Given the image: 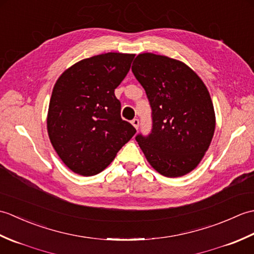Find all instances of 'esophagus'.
<instances>
[{"label": "esophagus", "mask_w": 254, "mask_h": 254, "mask_svg": "<svg viewBox=\"0 0 254 254\" xmlns=\"http://www.w3.org/2000/svg\"><path fill=\"white\" fill-rule=\"evenodd\" d=\"M131 123L133 124V127H135L136 130H137V128H138V126H139V121L137 120V119H133V120L131 121Z\"/></svg>", "instance_id": "1"}]
</instances>
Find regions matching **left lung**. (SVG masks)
<instances>
[{"mask_svg":"<svg viewBox=\"0 0 254 254\" xmlns=\"http://www.w3.org/2000/svg\"><path fill=\"white\" fill-rule=\"evenodd\" d=\"M132 72L153 110L152 133L135 137L145 157L165 177L189 174L201 163L216 126L207 87L186 63L149 52L135 58Z\"/></svg>","mask_w":254,"mask_h":254,"instance_id":"obj_1","label":"left lung"}]
</instances>
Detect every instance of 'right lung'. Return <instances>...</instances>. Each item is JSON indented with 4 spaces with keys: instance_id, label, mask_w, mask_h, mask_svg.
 Segmentation results:
<instances>
[{
    "instance_id": "obj_1",
    "label": "right lung",
    "mask_w": 254,
    "mask_h": 254,
    "mask_svg": "<svg viewBox=\"0 0 254 254\" xmlns=\"http://www.w3.org/2000/svg\"><path fill=\"white\" fill-rule=\"evenodd\" d=\"M134 57L108 52L84 59L56 82L47 130L59 157L75 174H99L136 133L121 119V104L115 95Z\"/></svg>"
}]
</instances>
